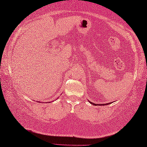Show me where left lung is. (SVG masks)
<instances>
[{
  "mask_svg": "<svg viewBox=\"0 0 147 147\" xmlns=\"http://www.w3.org/2000/svg\"><path fill=\"white\" fill-rule=\"evenodd\" d=\"M89 102H90V103L91 104H92V105H109V104H110V103H106V104H94V103H92V102H91V101H89Z\"/></svg>",
  "mask_w": 147,
  "mask_h": 147,
  "instance_id": "obj_1",
  "label": "left lung"
}]
</instances>
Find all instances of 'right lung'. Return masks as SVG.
Instances as JSON below:
<instances>
[{
    "label": "right lung",
    "instance_id": "add662e5",
    "mask_svg": "<svg viewBox=\"0 0 147 147\" xmlns=\"http://www.w3.org/2000/svg\"><path fill=\"white\" fill-rule=\"evenodd\" d=\"M38 102H39V101H38Z\"/></svg>",
    "mask_w": 147,
    "mask_h": 147
}]
</instances>
